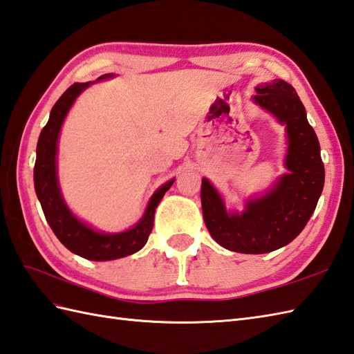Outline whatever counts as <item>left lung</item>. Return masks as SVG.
I'll use <instances>...</instances> for the list:
<instances>
[{
  "instance_id": "1",
  "label": "left lung",
  "mask_w": 354,
  "mask_h": 354,
  "mask_svg": "<svg viewBox=\"0 0 354 354\" xmlns=\"http://www.w3.org/2000/svg\"><path fill=\"white\" fill-rule=\"evenodd\" d=\"M253 102L286 125L288 174L245 208L227 212L220 194L207 178L202 179L203 220L211 236L225 249L238 253H268L291 243L310 216L324 187V164L314 128L295 88L283 80L259 84Z\"/></svg>"
}]
</instances>
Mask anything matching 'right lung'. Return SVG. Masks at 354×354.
Here are the masks:
<instances>
[{"instance_id":"1","label":"right lung","mask_w":354,"mask_h":354,"mask_svg":"<svg viewBox=\"0 0 354 354\" xmlns=\"http://www.w3.org/2000/svg\"><path fill=\"white\" fill-rule=\"evenodd\" d=\"M111 75H102L100 80ZM92 83L72 84L53 106L49 120L39 136L35 164V188L37 199L42 205L45 218L60 243L72 253L90 261H111L138 252L146 244L153 227V216L160 201L162 199L175 179L160 187L151 197L143 217L138 223L119 234L96 232L72 214L57 179V142H59L63 120L77 96Z\"/></svg>"}]
</instances>
